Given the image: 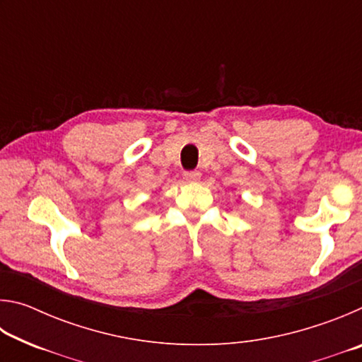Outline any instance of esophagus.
<instances>
[{
	"mask_svg": "<svg viewBox=\"0 0 362 362\" xmlns=\"http://www.w3.org/2000/svg\"><path fill=\"white\" fill-rule=\"evenodd\" d=\"M183 177H185L187 182H198L201 179V173H198V170H189V173H185L183 174Z\"/></svg>",
	"mask_w": 362,
	"mask_h": 362,
	"instance_id": "esophagus-1",
	"label": "esophagus"
}]
</instances>
